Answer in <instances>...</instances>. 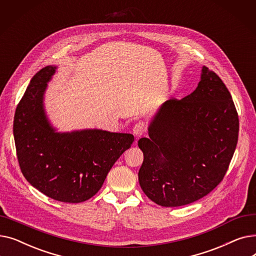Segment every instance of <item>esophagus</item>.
I'll return each mask as SVG.
<instances>
[{"label":"esophagus","mask_w":256,"mask_h":256,"mask_svg":"<svg viewBox=\"0 0 256 256\" xmlns=\"http://www.w3.org/2000/svg\"><path fill=\"white\" fill-rule=\"evenodd\" d=\"M144 132H145V126H144L143 122H138V124H136L135 126H134V128H132L134 135H135L137 138L141 137L143 134H144Z\"/></svg>","instance_id":"esophagus-1"}]
</instances>
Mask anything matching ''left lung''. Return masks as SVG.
I'll list each match as a JSON object with an SVG mask.
<instances>
[{"mask_svg": "<svg viewBox=\"0 0 256 256\" xmlns=\"http://www.w3.org/2000/svg\"><path fill=\"white\" fill-rule=\"evenodd\" d=\"M148 136L138 141L144 156L138 178L147 197L173 208L212 192L225 176L238 137V116L222 80L204 66L191 94L160 106Z\"/></svg>", "mask_w": 256, "mask_h": 256, "instance_id": "obj_1", "label": "left lung"}]
</instances>
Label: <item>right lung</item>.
<instances>
[{
	"mask_svg": "<svg viewBox=\"0 0 256 256\" xmlns=\"http://www.w3.org/2000/svg\"><path fill=\"white\" fill-rule=\"evenodd\" d=\"M56 70L48 65L31 80L16 108L13 136L24 178L52 199L78 204L100 191L134 136L98 128L57 132L44 104V91Z\"/></svg>",
	"mask_w": 256,
	"mask_h": 256,
	"instance_id": "obj_1",
	"label": "right lung"
}]
</instances>
